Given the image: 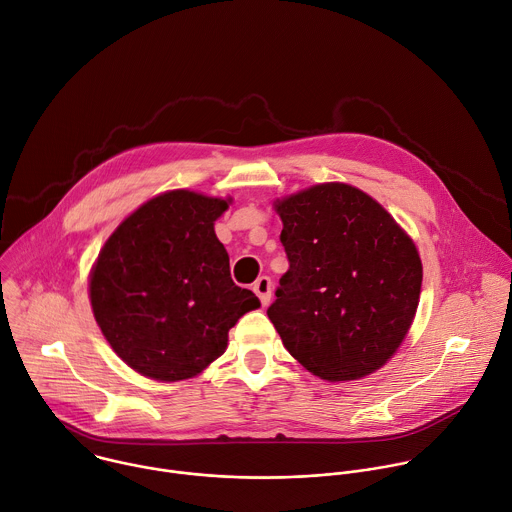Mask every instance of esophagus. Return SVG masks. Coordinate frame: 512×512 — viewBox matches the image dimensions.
Instances as JSON below:
<instances>
[{"label": "esophagus", "instance_id": "esophagus-1", "mask_svg": "<svg viewBox=\"0 0 512 512\" xmlns=\"http://www.w3.org/2000/svg\"><path fill=\"white\" fill-rule=\"evenodd\" d=\"M254 292L258 294L262 306H268L270 304V298H272V280L268 276H260L256 282H254Z\"/></svg>", "mask_w": 512, "mask_h": 512}]
</instances>
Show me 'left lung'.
Segmentation results:
<instances>
[{
  "instance_id": "obj_1",
  "label": "left lung",
  "mask_w": 512,
  "mask_h": 512,
  "mask_svg": "<svg viewBox=\"0 0 512 512\" xmlns=\"http://www.w3.org/2000/svg\"><path fill=\"white\" fill-rule=\"evenodd\" d=\"M290 268L268 318L286 350L330 382L372 374L402 344L420 298L410 236L368 194L318 184L274 202Z\"/></svg>"
}]
</instances>
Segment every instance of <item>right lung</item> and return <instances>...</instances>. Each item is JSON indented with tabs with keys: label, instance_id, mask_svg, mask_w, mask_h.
Segmentation results:
<instances>
[{
	"label": "right lung",
	"instance_id": "obj_1",
	"mask_svg": "<svg viewBox=\"0 0 512 512\" xmlns=\"http://www.w3.org/2000/svg\"><path fill=\"white\" fill-rule=\"evenodd\" d=\"M230 200L172 190L142 204L104 244L90 300L114 352L142 376L176 382L224 354L228 330L260 306L230 276L214 222Z\"/></svg>",
	"mask_w": 512,
	"mask_h": 512
}]
</instances>
